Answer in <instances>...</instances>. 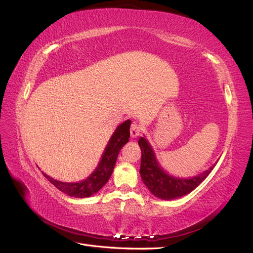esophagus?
<instances>
[{
    "mask_svg": "<svg viewBox=\"0 0 253 253\" xmlns=\"http://www.w3.org/2000/svg\"><path fill=\"white\" fill-rule=\"evenodd\" d=\"M141 126H139L136 122H133L132 126H131V128H130V134H131V137L132 138H135L137 136L141 135Z\"/></svg>",
    "mask_w": 253,
    "mask_h": 253,
    "instance_id": "1",
    "label": "esophagus"
}]
</instances>
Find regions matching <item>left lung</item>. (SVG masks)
Wrapping results in <instances>:
<instances>
[{
    "label": "left lung",
    "instance_id": "1",
    "mask_svg": "<svg viewBox=\"0 0 253 253\" xmlns=\"http://www.w3.org/2000/svg\"><path fill=\"white\" fill-rule=\"evenodd\" d=\"M138 145L142 150L141 177L143 183L157 198L164 200H173L192 193L204 179L209 175L215 167V164L209 169L192 177H178L171 175L164 170L157 159L153 146L146 136L139 137Z\"/></svg>",
    "mask_w": 253,
    "mask_h": 253
}]
</instances>
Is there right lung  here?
<instances>
[{
	"mask_svg": "<svg viewBox=\"0 0 253 253\" xmlns=\"http://www.w3.org/2000/svg\"><path fill=\"white\" fill-rule=\"evenodd\" d=\"M130 126L131 120H126L117 126L114 134L109 138L107 145H106L102 158H100L96 169L89 174V176H87L85 179H82V181L79 182L67 183L54 179L44 172H42L43 175L56 188H58L60 192L67 194L70 197L86 198L96 194L108 182L112 172H114L118 155H119L123 146L128 142V137H130Z\"/></svg>",
	"mask_w": 253,
	"mask_h": 253,
	"instance_id": "obj_1",
	"label": "right lung"
}]
</instances>
